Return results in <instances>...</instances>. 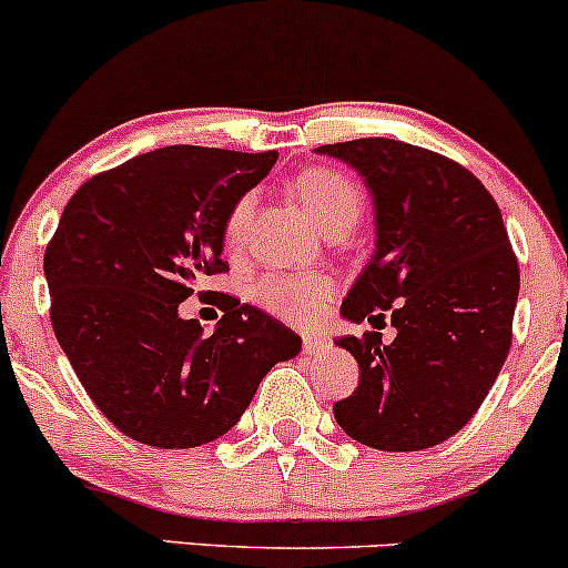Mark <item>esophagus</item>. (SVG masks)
Masks as SVG:
<instances>
[{
  "label": "esophagus",
  "mask_w": 568,
  "mask_h": 568,
  "mask_svg": "<svg viewBox=\"0 0 568 568\" xmlns=\"http://www.w3.org/2000/svg\"><path fill=\"white\" fill-rule=\"evenodd\" d=\"M302 349L306 352V355H321V352L328 349V338L306 334V336L302 338Z\"/></svg>",
  "instance_id": "obj_1"
}]
</instances>
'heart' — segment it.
<instances>
[{"mask_svg": "<svg viewBox=\"0 0 568 568\" xmlns=\"http://www.w3.org/2000/svg\"><path fill=\"white\" fill-rule=\"evenodd\" d=\"M293 194L302 200L310 216L325 232H349L361 221L363 192L347 173L336 168H306L293 179ZM256 194L245 192L234 200L224 219V240L230 247L245 243L251 230ZM336 283L323 272H296V275H270L258 283L256 304L277 321L291 325H310L323 315L334 298Z\"/></svg>", "mask_w": 568, "mask_h": 568, "instance_id": "1", "label": "heart"}]
</instances>
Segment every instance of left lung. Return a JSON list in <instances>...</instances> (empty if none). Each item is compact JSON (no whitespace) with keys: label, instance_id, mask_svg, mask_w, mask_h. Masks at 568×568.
I'll use <instances>...</instances> for the list:
<instances>
[{"label":"left lung","instance_id":"left-lung-1","mask_svg":"<svg viewBox=\"0 0 568 568\" xmlns=\"http://www.w3.org/2000/svg\"><path fill=\"white\" fill-rule=\"evenodd\" d=\"M366 179L376 253L342 304L352 323L397 336H342L361 366L334 403L338 427L382 452H422L459 433L497 382L513 344L515 258L497 200L459 162L393 139L317 146Z\"/></svg>","mask_w":568,"mask_h":568}]
</instances>
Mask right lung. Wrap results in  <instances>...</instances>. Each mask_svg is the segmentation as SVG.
I'll return each mask as SVG.
<instances>
[{
  "mask_svg": "<svg viewBox=\"0 0 568 568\" xmlns=\"http://www.w3.org/2000/svg\"><path fill=\"white\" fill-rule=\"evenodd\" d=\"M275 162V152L165 146L93 175L63 207L44 251L50 321L82 387L128 438L216 440L266 371L302 349L291 328L230 293H197L224 312L211 336L179 315L197 283L230 272L226 213Z\"/></svg>",
  "mask_w": 568,
  "mask_h": 568,
  "instance_id": "obj_1",
  "label": "right lung"
}]
</instances>
